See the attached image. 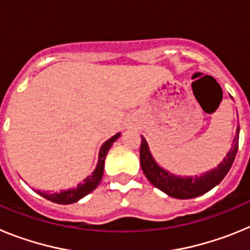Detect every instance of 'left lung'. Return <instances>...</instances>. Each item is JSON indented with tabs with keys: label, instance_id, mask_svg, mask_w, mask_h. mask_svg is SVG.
Wrapping results in <instances>:
<instances>
[{
	"label": "left lung",
	"instance_id": "obj_1",
	"mask_svg": "<svg viewBox=\"0 0 250 250\" xmlns=\"http://www.w3.org/2000/svg\"><path fill=\"white\" fill-rule=\"evenodd\" d=\"M239 145V126L237 127V134L233 140V146L225 155L223 161L216 167L209 170L207 173L200 174L199 176H178L169 173L167 170L163 169L158 165L151 152L146 140L141 136L140 145V164L145 176L155 188L164 191L169 196L176 199H191L196 196L205 194L211 190L214 187L222 182L224 176L230 170L233 161L235 159Z\"/></svg>",
	"mask_w": 250,
	"mask_h": 250
}]
</instances>
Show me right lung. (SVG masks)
Wrapping results in <instances>:
<instances>
[{
    "label": "right lung",
    "instance_id": "add662e5",
    "mask_svg": "<svg viewBox=\"0 0 250 250\" xmlns=\"http://www.w3.org/2000/svg\"><path fill=\"white\" fill-rule=\"evenodd\" d=\"M119 138H120V132L115 134L112 138H110L109 140H106L100 149V152H99V161L96 167H95L94 173L90 176H87L86 179H83V183L77 184L76 188H72V189H68V190H62L60 191V193L54 194H47L46 191H37V193L41 196H43V198H46L47 200H50V202L57 203V204H72V203L79 202L81 198H83L85 195L91 193L100 184L104 175V165H105V158L107 155V151H109L110 147L112 146V144Z\"/></svg>",
    "mask_w": 250,
    "mask_h": 250
}]
</instances>
